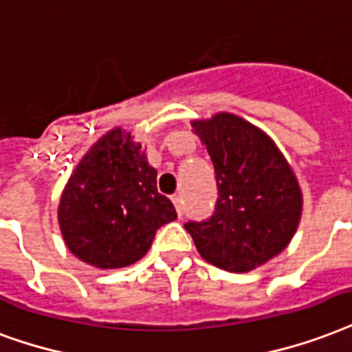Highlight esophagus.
I'll use <instances>...</instances> for the list:
<instances>
[{
  "instance_id": "1",
  "label": "esophagus",
  "mask_w": 352,
  "mask_h": 352,
  "mask_svg": "<svg viewBox=\"0 0 352 352\" xmlns=\"http://www.w3.org/2000/svg\"><path fill=\"white\" fill-rule=\"evenodd\" d=\"M171 201H173V206H175L177 214H179V218H181L182 214H184V205H182V197H181V195H173V197H171Z\"/></svg>"
}]
</instances>
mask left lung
Returning <instances> with one entry per match:
<instances>
[{
    "label": "left lung",
    "mask_w": 352,
    "mask_h": 352,
    "mask_svg": "<svg viewBox=\"0 0 352 352\" xmlns=\"http://www.w3.org/2000/svg\"><path fill=\"white\" fill-rule=\"evenodd\" d=\"M192 131L210 155L219 197L210 219L184 227L206 262L230 273L253 272L283 253L299 227L297 177L277 144L236 114L194 120Z\"/></svg>",
    "instance_id": "obj_1"
}]
</instances>
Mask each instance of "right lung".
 Returning <instances> with one entry per match:
<instances>
[{
    "mask_svg": "<svg viewBox=\"0 0 352 352\" xmlns=\"http://www.w3.org/2000/svg\"><path fill=\"white\" fill-rule=\"evenodd\" d=\"M175 218L171 201L158 194L157 170L142 144L122 127L104 133L85 153L58 203L66 248L99 270L140 260L157 229Z\"/></svg>",
    "mask_w": 352,
    "mask_h": 352,
    "instance_id": "obj_1",
    "label": "right lung"
}]
</instances>
